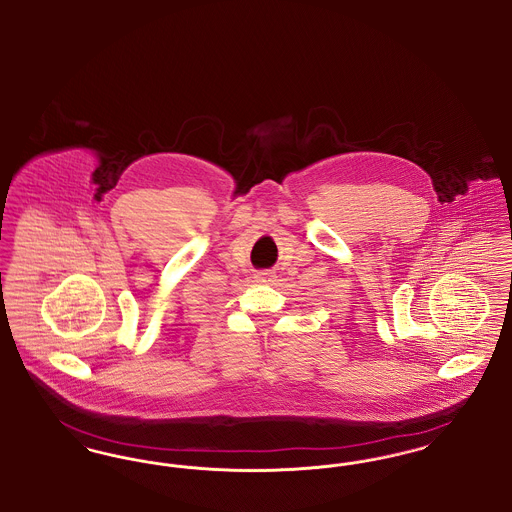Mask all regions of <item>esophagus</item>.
<instances>
[{
  "label": "esophagus",
  "mask_w": 512,
  "mask_h": 512,
  "mask_svg": "<svg viewBox=\"0 0 512 512\" xmlns=\"http://www.w3.org/2000/svg\"><path fill=\"white\" fill-rule=\"evenodd\" d=\"M272 278H274V272H267V270H265V272H259V274H257V280H261V282H270Z\"/></svg>",
  "instance_id": "esophagus-1"
}]
</instances>
